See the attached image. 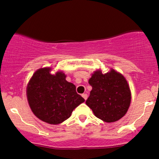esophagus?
Returning a JSON list of instances; mask_svg holds the SVG:
<instances>
[{"mask_svg":"<svg viewBox=\"0 0 159 159\" xmlns=\"http://www.w3.org/2000/svg\"><path fill=\"white\" fill-rule=\"evenodd\" d=\"M81 96H82V97L84 98V100H87V94L84 93V94H82Z\"/></svg>","mask_w":159,"mask_h":159,"instance_id":"obj_1","label":"esophagus"}]
</instances>
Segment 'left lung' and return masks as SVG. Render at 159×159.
Returning a JSON list of instances; mask_svg holds the SVG:
<instances>
[{
    "label": "left lung",
    "instance_id": "8db88e82",
    "mask_svg": "<svg viewBox=\"0 0 159 159\" xmlns=\"http://www.w3.org/2000/svg\"><path fill=\"white\" fill-rule=\"evenodd\" d=\"M92 87L86 104L96 117L106 123L116 122L126 114L131 103V92L125 78L111 69L102 74L96 71L89 80Z\"/></svg>",
    "mask_w": 159,
    "mask_h": 159
}]
</instances>
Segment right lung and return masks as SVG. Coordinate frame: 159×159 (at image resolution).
<instances>
[{"instance_id": "add662e5", "label": "right lung", "mask_w": 159, "mask_h": 159, "mask_svg": "<svg viewBox=\"0 0 159 159\" xmlns=\"http://www.w3.org/2000/svg\"><path fill=\"white\" fill-rule=\"evenodd\" d=\"M51 69H40L33 75L27 87L29 105L35 116L49 124L67 120L72 111L84 102L73 84L61 72L50 73Z\"/></svg>"}]
</instances>
